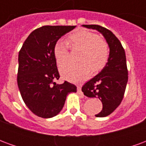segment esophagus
I'll return each mask as SVG.
<instances>
[{
    "label": "esophagus",
    "mask_w": 146,
    "mask_h": 146,
    "mask_svg": "<svg viewBox=\"0 0 146 146\" xmlns=\"http://www.w3.org/2000/svg\"><path fill=\"white\" fill-rule=\"evenodd\" d=\"M77 92H78V94L80 95H84V94H83V92H81V87L80 85L77 86Z\"/></svg>",
    "instance_id": "1"
}]
</instances>
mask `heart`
Instances as JSON below:
<instances>
[{"mask_svg":"<svg viewBox=\"0 0 146 146\" xmlns=\"http://www.w3.org/2000/svg\"><path fill=\"white\" fill-rule=\"evenodd\" d=\"M69 43L74 50H81L77 58V60L81 62L61 67V74L67 80L82 81L89 76L90 70L93 73H97L107 63L110 55L109 46L106 41L97 34L87 30H79L69 36ZM54 54L58 66L66 63L69 58L68 43L64 40H58L54 46Z\"/></svg>","mask_w":146,"mask_h":146,"instance_id":"1","label":"heart"}]
</instances>
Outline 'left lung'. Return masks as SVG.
Returning a JSON list of instances; mask_svg holds the SVG:
<instances>
[{"label":"left lung","mask_w":146,"mask_h":146,"mask_svg":"<svg viewBox=\"0 0 146 146\" xmlns=\"http://www.w3.org/2000/svg\"><path fill=\"white\" fill-rule=\"evenodd\" d=\"M98 30L107 42L110 55L106 65L100 73L84 84L82 92L89 98H99L102 110L96 117L109 116L118 107L123 98L128 80L124 49L118 38L110 30L98 25H83Z\"/></svg>","instance_id":"obj_1"}]
</instances>
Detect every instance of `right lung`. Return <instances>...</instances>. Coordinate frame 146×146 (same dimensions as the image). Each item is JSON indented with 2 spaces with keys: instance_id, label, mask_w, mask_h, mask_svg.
Returning <instances> with one entry per match:
<instances>
[{
  "instance_id": "obj_1",
  "label": "right lung",
  "mask_w": 146,
  "mask_h": 146,
  "mask_svg": "<svg viewBox=\"0 0 146 146\" xmlns=\"http://www.w3.org/2000/svg\"><path fill=\"white\" fill-rule=\"evenodd\" d=\"M76 26H44L33 30L19 53L17 82L23 100L37 116L51 118L60 113L68 94L76 87L58 80L54 46L58 39Z\"/></svg>"
}]
</instances>
